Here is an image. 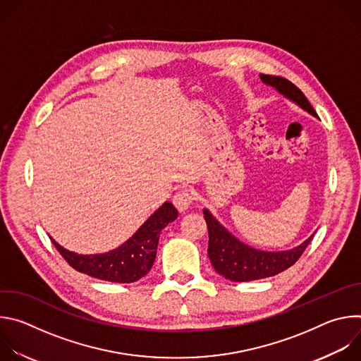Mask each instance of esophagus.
<instances>
[{"mask_svg":"<svg viewBox=\"0 0 361 361\" xmlns=\"http://www.w3.org/2000/svg\"><path fill=\"white\" fill-rule=\"evenodd\" d=\"M192 201H194V195H192V192L190 191V190H187V188H181L180 191H177L176 194H174V197H173V204L176 205V209L178 210V212H185V210H188L190 207H191V204H192Z\"/></svg>","mask_w":361,"mask_h":361,"instance_id":"34e87169","label":"esophagus"}]
</instances>
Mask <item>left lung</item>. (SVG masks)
Returning a JSON list of instances; mask_svg holds the SVG:
<instances>
[{"label":"left lung","mask_w":361,"mask_h":361,"mask_svg":"<svg viewBox=\"0 0 361 361\" xmlns=\"http://www.w3.org/2000/svg\"><path fill=\"white\" fill-rule=\"evenodd\" d=\"M260 78L267 85L274 87L280 94L294 101L307 113L319 117L305 95L288 80L277 75L260 74ZM204 220L209 227V257L214 270L231 281H251L276 276L291 267L310 244L313 235L295 248L287 251H262L248 247L238 241L230 231H227L213 214L204 209Z\"/></svg>","instance_id":"left-lung-1"}]
</instances>
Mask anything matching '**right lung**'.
<instances>
[{
  "instance_id": "right-lung-1",
  "label": "right lung",
  "mask_w": 361,
  "mask_h": 361,
  "mask_svg": "<svg viewBox=\"0 0 361 361\" xmlns=\"http://www.w3.org/2000/svg\"><path fill=\"white\" fill-rule=\"evenodd\" d=\"M178 216L171 202H164L124 244L104 254H77L53 244L64 260L77 271L111 283H134L144 277L156 260L161 230Z\"/></svg>"
}]
</instances>
